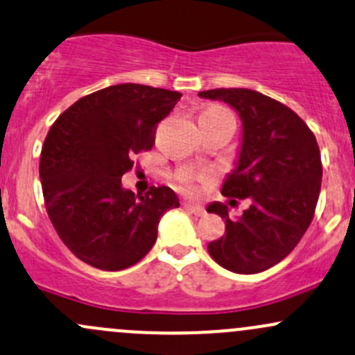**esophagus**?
<instances>
[{"mask_svg":"<svg viewBox=\"0 0 355 355\" xmlns=\"http://www.w3.org/2000/svg\"><path fill=\"white\" fill-rule=\"evenodd\" d=\"M184 207L187 209V211L192 212V214H196V216H204V214H206V209H204L202 206H199V204L184 202Z\"/></svg>","mask_w":355,"mask_h":355,"instance_id":"esophagus-1","label":"esophagus"}]
</instances>
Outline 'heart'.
I'll return each instance as SVG.
<instances>
[{
    "label": "heart",
    "instance_id": "b5f03b06",
    "mask_svg": "<svg viewBox=\"0 0 355 355\" xmlns=\"http://www.w3.org/2000/svg\"><path fill=\"white\" fill-rule=\"evenodd\" d=\"M202 115H207V117H219V115H230V112L219 105H211L202 112ZM211 177L212 175L209 170L196 171L190 170V168H185V170L177 173V185L178 189H182L184 192L193 193L199 190V184H206V182L211 180Z\"/></svg>",
    "mask_w": 355,
    "mask_h": 355
}]
</instances>
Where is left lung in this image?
I'll return each mask as SVG.
<instances>
[{
	"label": "left lung",
	"instance_id": "1",
	"mask_svg": "<svg viewBox=\"0 0 355 355\" xmlns=\"http://www.w3.org/2000/svg\"><path fill=\"white\" fill-rule=\"evenodd\" d=\"M199 96L221 100L240 114V158L221 193L250 200L234 221L225 204L207 207L226 221L225 236L211 241L207 252L227 270L259 274L286 259L311 225L323 173L318 143L296 112L259 92L218 88Z\"/></svg>",
	"mask_w": 355,
	"mask_h": 355
}]
</instances>
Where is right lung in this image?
<instances>
[{
	"label": "right lung",
	"instance_id": "1",
	"mask_svg": "<svg viewBox=\"0 0 355 355\" xmlns=\"http://www.w3.org/2000/svg\"><path fill=\"white\" fill-rule=\"evenodd\" d=\"M180 96L114 85L74 102L52 124L39 165L44 200L55 233L81 262L110 272L134 266L155 245L162 216L180 206L170 187L134 196L121 182Z\"/></svg>",
	"mask_w": 355,
	"mask_h": 355
}]
</instances>
